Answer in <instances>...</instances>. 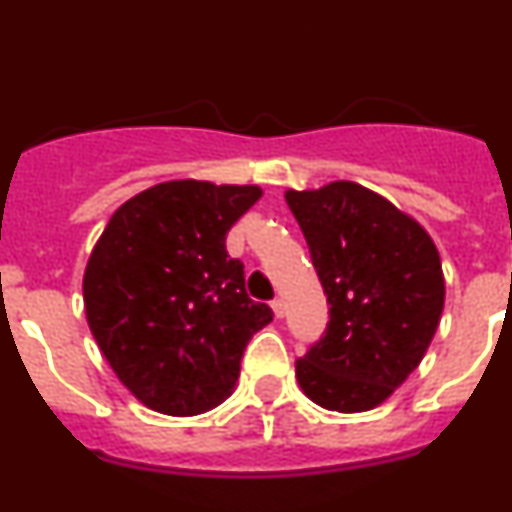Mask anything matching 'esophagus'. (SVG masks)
<instances>
[{
  "label": "esophagus",
  "instance_id": "34e87169",
  "mask_svg": "<svg viewBox=\"0 0 512 512\" xmlns=\"http://www.w3.org/2000/svg\"><path fill=\"white\" fill-rule=\"evenodd\" d=\"M271 308H273V313H276V318L286 316V303H283V298H273Z\"/></svg>",
  "mask_w": 512,
  "mask_h": 512
}]
</instances>
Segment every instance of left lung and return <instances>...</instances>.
<instances>
[{"instance_id":"obj_1","label":"left lung","mask_w":512,"mask_h":512,"mask_svg":"<svg viewBox=\"0 0 512 512\" xmlns=\"http://www.w3.org/2000/svg\"><path fill=\"white\" fill-rule=\"evenodd\" d=\"M328 301L321 341L296 361L303 393L328 411L381 406L426 356L445 301L433 239L353 181L286 191Z\"/></svg>"}]
</instances>
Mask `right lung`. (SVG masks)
Returning <instances> with one entry per match:
<instances>
[{"label": "right lung", "mask_w": 512, "mask_h": 512, "mask_svg": "<svg viewBox=\"0 0 512 512\" xmlns=\"http://www.w3.org/2000/svg\"><path fill=\"white\" fill-rule=\"evenodd\" d=\"M258 186L166 181L114 211L84 271L91 333L119 381L151 411L199 416L239 381L251 336L271 323L226 251Z\"/></svg>", "instance_id": "obj_1"}]
</instances>
